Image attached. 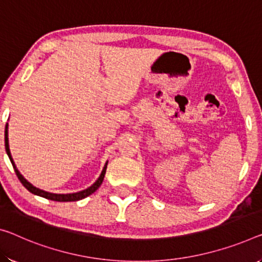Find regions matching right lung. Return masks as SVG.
Masks as SVG:
<instances>
[{
    "instance_id": "add662e5",
    "label": "right lung",
    "mask_w": 262,
    "mask_h": 262,
    "mask_svg": "<svg viewBox=\"0 0 262 262\" xmlns=\"http://www.w3.org/2000/svg\"><path fill=\"white\" fill-rule=\"evenodd\" d=\"M5 143H6V151H7V155H8V157H9L11 164H13V167H14L15 172H16V176H17V178L19 179V182L22 183L23 186L26 187L28 191L31 192V193H34V194H36V195L43 196V198L49 199V200H54V201H77V200L86 198L88 195L92 194V193H94V192H95L96 190H97V188L100 186V185H102L103 180H104V176H105V172H106V165H107V163L105 164V166H104L102 173H100L99 178H98L97 180H96V183H95L94 185H91L90 187H88L86 190L80 191V192H77V193H70V194H55V193H49V192L42 191V190H39V188H36L35 186H33V185H31L30 183H28L27 180L23 178L21 173L18 172L17 168H16L14 160H13V158H11V155H10L9 143H8V124L6 125Z\"/></svg>"
}]
</instances>
